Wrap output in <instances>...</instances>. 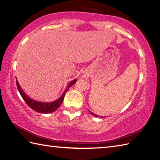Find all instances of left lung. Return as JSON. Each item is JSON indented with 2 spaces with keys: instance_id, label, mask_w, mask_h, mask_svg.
Here are the masks:
<instances>
[{
  "instance_id": "obj_1",
  "label": "left lung",
  "mask_w": 160,
  "mask_h": 160,
  "mask_svg": "<svg viewBox=\"0 0 160 160\" xmlns=\"http://www.w3.org/2000/svg\"><path fill=\"white\" fill-rule=\"evenodd\" d=\"M91 114H92V115L94 116V117H102V116H99V115H96V114H94V113H92V112H90V111H89Z\"/></svg>"
}]
</instances>
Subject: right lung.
<instances>
[{
  "instance_id": "obj_1",
  "label": "right lung",
  "mask_w": 160,
  "mask_h": 160,
  "mask_svg": "<svg viewBox=\"0 0 160 160\" xmlns=\"http://www.w3.org/2000/svg\"><path fill=\"white\" fill-rule=\"evenodd\" d=\"M77 79L74 80L68 85V86L67 87V88L65 90L63 94L57 99L56 101H54L53 102H50V103H47V102H37V101H35L32 99L30 98L28 96L26 95V94L23 92V90H22V88L19 85L17 79H16V86H17V88L18 92H20V94L22 97V98L24 99L25 103L28 104V106H30L32 110H35V111L38 112H41V113H50L54 112L58 107L61 106V104L62 103L64 99V97L66 95V94L67 92V91L69 89V88L71 87L72 85L76 83Z\"/></svg>"
}]
</instances>
